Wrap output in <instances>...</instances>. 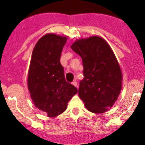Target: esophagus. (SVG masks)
<instances>
[{"label": "esophagus", "mask_w": 145, "mask_h": 145, "mask_svg": "<svg viewBox=\"0 0 145 145\" xmlns=\"http://www.w3.org/2000/svg\"><path fill=\"white\" fill-rule=\"evenodd\" d=\"M72 85H73V86H75V87H76L77 88H78V83H77L76 81H73L72 82Z\"/></svg>", "instance_id": "34e87169"}]
</instances>
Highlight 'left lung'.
<instances>
[{
	"instance_id": "8db88e82",
	"label": "left lung",
	"mask_w": 145,
	"mask_h": 145,
	"mask_svg": "<svg viewBox=\"0 0 145 145\" xmlns=\"http://www.w3.org/2000/svg\"><path fill=\"white\" fill-rule=\"evenodd\" d=\"M71 48L83 61L84 78L80 82V98L88 111L104 113L113 106L122 89L123 75L113 50L97 36L77 39Z\"/></svg>"
}]
</instances>
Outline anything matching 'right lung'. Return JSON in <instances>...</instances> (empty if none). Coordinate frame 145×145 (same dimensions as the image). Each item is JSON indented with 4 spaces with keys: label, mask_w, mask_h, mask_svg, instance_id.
I'll use <instances>...</instances> for the list:
<instances>
[{
    "label": "right lung",
    "mask_w": 145,
    "mask_h": 145,
    "mask_svg": "<svg viewBox=\"0 0 145 145\" xmlns=\"http://www.w3.org/2000/svg\"><path fill=\"white\" fill-rule=\"evenodd\" d=\"M67 36L47 33L33 48L28 72V89L35 106L55 117L63 113L69 101L78 93L75 86L67 83L60 57Z\"/></svg>",
    "instance_id": "1"
}]
</instances>
